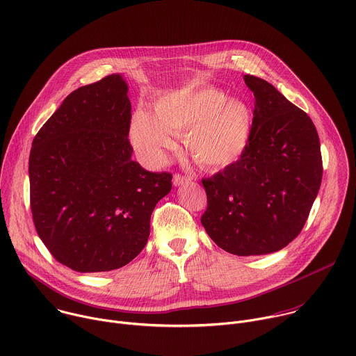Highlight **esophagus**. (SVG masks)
<instances>
[{"label":"esophagus","mask_w":356,"mask_h":356,"mask_svg":"<svg viewBox=\"0 0 356 356\" xmlns=\"http://www.w3.org/2000/svg\"><path fill=\"white\" fill-rule=\"evenodd\" d=\"M189 181H191V178L182 177V175H179V174H175V175H174V178H172V184H174V186H181V185H184L185 182H189Z\"/></svg>","instance_id":"esophagus-1"}]
</instances>
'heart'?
Masks as SVG:
<instances>
[{"label": "heart", "mask_w": 356, "mask_h": 356, "mask_svg": "<svg viewBox=\"0 0 356 356\" xmlns=\"http://www.w3.org/2000/svg\"><path fill=\"white\" fill-rule=\"evenodd\" d=\"M252 109L213 87L182 88L156 101L154 113L137 109L130 123L133 146L150 160L174 149L172 136L186 133L193 160L210 170H225L245 153L252 131Z\"/></svg>", "instance_id": "1"}]
</instances>
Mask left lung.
<instances>
[{
  "label": "left lung",
  "mask_w": 356,
  "mask_h": 356,
  "mask_svg": "<svg viewBox=\"0 0 356 356\" xmlns=\"http://www.w3.org/2000/svg\"><path fill=\"white\" fill-rule=\"evenodd\" d=\"M254 92L250 145L232 167L202 179L209 237L240 255L276 252L302 232L317 197L323 161L312 119L268 81L245 74Z\"/></svg>",
  "instance_id": "left-lung-1"
}]
</instances>
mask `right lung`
Instances as JSON below:
<instances>
[{
    "label": "right lung",
    "mask_w": 356,
    "mask_h": 356,
    "mask_svg": "<svg viewBox=\"0 0 356 356\" xmlns=\"http://www.w3.org/2000/svg\"><path fill=\"white\" fill-rule=\"evenodd\" d=\"M127 83L112 74L71 92L33 138L31 209L36 232L77 272L124 266L145 248L171 174L131 160Z\"/></svg>",
    "instance_id": "right-lung-1"
}]
</instances>
